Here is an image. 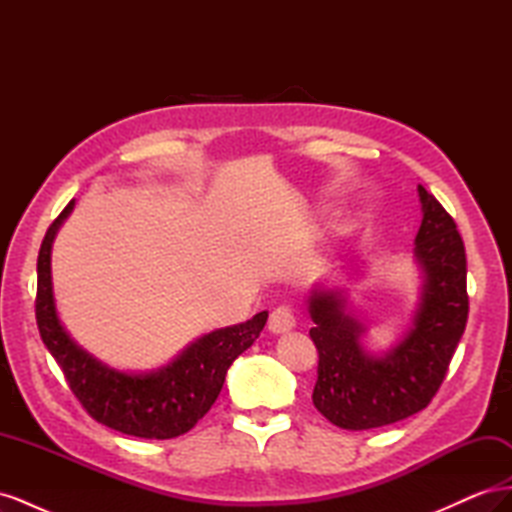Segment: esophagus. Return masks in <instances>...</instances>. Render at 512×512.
<instances>
[{"mask_svg": "<svg viewBox=\"0 0 512 512\" xmlns=\"http://www.w3.org/2000/svg\"><path fill=\"white\" fill-rule=\"evenodd\" d=\"M294 324H297V318H294V312L290 305L275 307L269 316V331L271 333H286L294 327Z\"/></svg>", "mask_w": 512, "mask_h": 512, "instance_id": "34e87169", "label": "esophagus"}]
</instances>
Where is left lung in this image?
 <instances>
[{"instance_id": "left-lung-1", "label": "left lung", "mask_w": 512, "mask_h": 512, "mask_svg": "<svg viewBox=\"0 0 512 512\" xmlns=\"http://www.w3.org/2000/svg\"><path fill=\"white\" fill-rule=\"evenodd\" d=\"M423 222L414 239V258L423 271V292L414 327L384 356L369 354L363 324L346 307L342 290L316 288L309 294V337L318 348L314 406L342 429H376L421 412L451 365L466 331V247L455 220L418 185Z\"/></svg>"}]
</instances>
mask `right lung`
<instances>
[{
	"mask_svg": "<svg viewBox=\"0 0 512 512\" xmlns=\"http://www.w3.org/2000/svg\"><path fill=\"white\" fill-rule=\"evenodd\" d=\"M72 207L74 200L57 215L40 245L36 322L42 342L64 371L74 397L98 423L134 438H177L211 410L224 386L228 367L256 342L269 312L203 335L173 363L151 374H123L111 369L72 342L55 309L51 247L57 228L64 224Z\"/></svg>",
	"mask_w": 512,
	"mask_h": 512,
	"instance_id": "obj_1",
	"label": "right lung"
}]
</instances>
